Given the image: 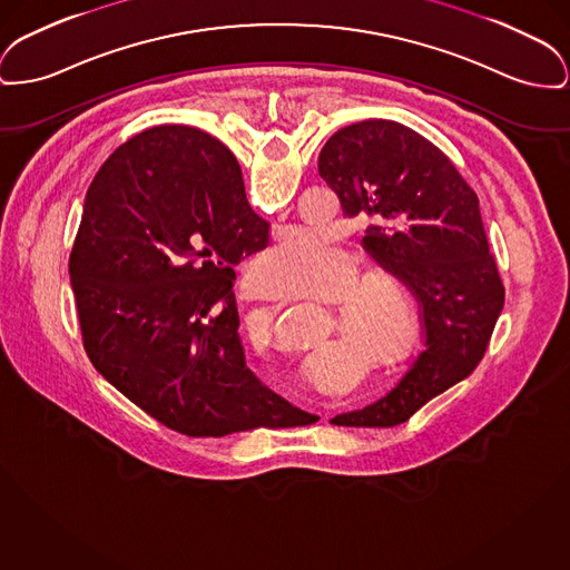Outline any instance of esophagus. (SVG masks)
Masks as SVG:
<instances>
[{"mask_svg": "<svg viewBox=\"0 0 570 570\" xmlns=\"http://www.w3.org/2000/svg\"><path fill=\"white\" fill-rule=\"evenodd\" d=\"M327 420H330V415H325V422H327Z\"/></svg>", "mask_w": 570, "mask_h": 570, "instance_id": "1", "label": "esophagus"}]
</instances>
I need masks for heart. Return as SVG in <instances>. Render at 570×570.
<instances>
[{
	"label": "heart",
	"mask_w": 570,
	"mask_h": 570,
	"mask_svg": "<svg viewBox=\"0 0 570 570\" xmlns=\"http://www.w3.org/2000/svg\"><path fill=\"white\" fill-rule=\"evenodd\" d=\"M340 249L321 228H295L277 245L258 254L247 268V288L258 299L291 303L307 297L314 305H334L340 327L353 337L383 348L390 330L387 305L394 284L383 277L366 278L357 258ZM247 348L267 355L271 323L258 318L249 325Z\"/></svg>",
	"instance_id": "heart-1"
}]
</instances>
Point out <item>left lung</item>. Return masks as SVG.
<instances>
[{"label":"left lung","mask_w":570,"mask_h":570,"mask_svg":"<svg viewBox=\"0 0 570 570\" xmlns=\"http://www.w3.org/2000/svg\"><path fill=\"white\" fill-rule=\"evenodd\" d=\"M318 174L344 217L368 222L364 249L422 305L426 351L383 399L332 420L392 429L480 364L502 314V279L478 196L413 129L392 120L344 127L323 146Z\"/></svg>","instance_id":"8db88e82"}]
</instances>
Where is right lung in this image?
Returning <instances> with one entry per match:
<instances>
[{
    "label": "right lung",
    "instance_id": "1",
    "mask_svg": "<svg viewBox=\"0 0 570 570\" xmlns=\"http://www.w3.org/2000/svg\"><path fill=\"white\" fill-rule=\"evenodd\" d=\"M267 243L219 139L166 125L125 141L86 194L68 261L92 366L183 435L314 424L245 364L235 265Z\"/></svg>",
    "mask_w": 570,
    "mask_h": 570
}]
</instances>
